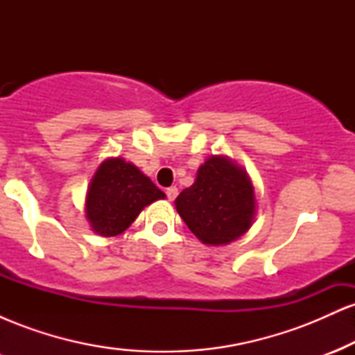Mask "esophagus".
<instances>
[{
  "label": "esophagus",
  "mask_w": 355,
  "mask_h": 355,
  "mask_svg": "<svg viewBox=\"0 0 355 355\" xmlns=\"http://www.w3.org/2000/svg\"><path fill=\"white\" fill-rule=\"evenodd\" d=\"M177 195H178L177 187H168V189H166V197H168V200H175Z\"/></svg>",
  "instance_id": "1"
}]
</instances>
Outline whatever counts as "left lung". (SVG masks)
<instances>
[{"instance_id": "8db88e82", "label": "left lung", "mask_w": 355, "mask_h": 355, "mask_svg": "<svg viewBox=\"0 0 355 355\" xmlns=\"http://www.w3.org/2000/svg\"><path fill=\"white\" fill-rule=\"evenodd\" d=\"M187 227L209 245H222L250 229L255 215L254 187L247 173L223 157L198 168L197 180L175 200Z\"/></svg>"}]
</instances>
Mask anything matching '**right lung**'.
<instances>
[{"label": "right lung", "mask_w": 355, "mask_h": 355, "mask_svg": "<svg viewBox=\"0 0 355 355\" xmlns=\"http://www.w3.org/2000/svg\"><path fill=\"white\" fill-rule=\"evenodd\" d=\"M164 197V191L135 165L110 158L100 165L89 183L87 217L96 234L113 237L128 229L144 207Z\"/></svg>", "instance_id": "add662e5"}]
</instances>
